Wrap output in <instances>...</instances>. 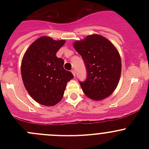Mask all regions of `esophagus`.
Wrapping results in <instances>:
<instances>
[{"mask_svg":"<svg viewBox=\"0 0 149 149\" xmlns=\"http://www.w3.org/2000/svg\"><path fill=\"white\" fill-rule=\"evenodd\" d=\"M71 72H72V73H73V76H76V71H75V70H73H73H71Z\"/></svg>","mask_w":149,"mask_h":149,"instance_id":"1","label":"esophagus"}]
</instances>
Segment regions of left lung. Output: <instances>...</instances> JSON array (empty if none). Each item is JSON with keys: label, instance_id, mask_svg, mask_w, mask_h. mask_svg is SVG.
Segmentation results:
<instances>
[{"label": "left lung", "instance_id": "1", "mask_svg": "<svg viewBox=\"0 0 149 149\" xmlns=\"http://www.w3.org/2000/svg\"><path fill=\"white\" fill-rule=\"evenodd\" d=\"M73 46L86 69V79L79 81L84 94L94 100L110 95L118 86L121 73V59L115 46L98 34L76 41Z\"/></svg>", "mask_w": 149, "mask_h": 149}]
</instances>
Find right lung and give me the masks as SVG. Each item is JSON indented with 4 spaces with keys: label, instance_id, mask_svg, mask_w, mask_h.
<instances>
[{
    "label": "right lung",
    "instance_id": "right-lung-1",
    "mask_svg": "<svg viewBox=\"0 0 149 149\" xmlns=\"http://www.w3.org/2000/svg\"><path fill=\"white\" fill-rule=\"evenodd\" d=\"M65 40L55 41L42 37L25 52L22 63V76L29 95L41 104L53 106L59 102L66 84L73 78L64 69V61L56 56Z\"/></svg>",
    "mask_w": 149,
    "mask_h": 149
}]
</instances>
